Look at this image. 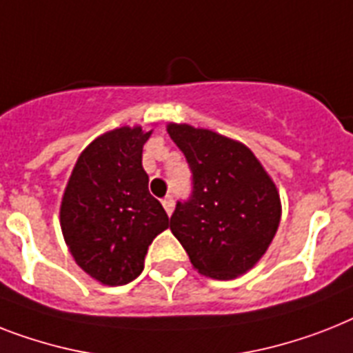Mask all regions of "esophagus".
I'll return each instance as SVG.
<instances>
[{"mask_svg":"<svg viewBox=\"0 0 353 353\" xmlns=\"http://www.w3.org/2000/svg\"><path fill=\"white\" fill-rule=\"evenodd\" d=\"M163 208L167 210L168 216H172V212H174V197L172 196L165 197V199H163Z\"/></svg>","mask_w":353,"mask_h":353,"instance_id":"1","label":"esophagus"}]
</instances>
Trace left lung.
Masks as SVG:
<instances>
[{
    "label": "left lung",
    "mask_w": 353,
    "mask_h": 353,
    "mask_svg": "<svg viewBox=\"0 0 353 353\" xmlns=\"http://www.w3.org/2000/svg\"><path fill=\"white\" fill-rule=\"evenodd\" d=\"M192 170V196L177 203L170 230L199 274L236 279L265 256L281 221L276 183L243 143L208 128L168 123Z\"/></svg>",
    "instance_id": "1"
}]
</instances>
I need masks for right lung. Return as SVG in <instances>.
I'll return each mask as SVG.
<instances>
[{"label": "right lung", "mask_w": 353, "mask_h": 353, "mask_svg": "<svg viewBox=\"0 0 353 353\" xmlns=\"http://www.w3.org/2000/svg\"><path fill=\"white\" fill-rule=\"evenodd\" d=\"M152 130L119 127L96 137L68 177L59 223L68 252L101 285L119 286L143 272L148 245L168 228L148 192L143 145Z\"/></svg>", "instance_id": "right-lung-1"}]
</instances>
